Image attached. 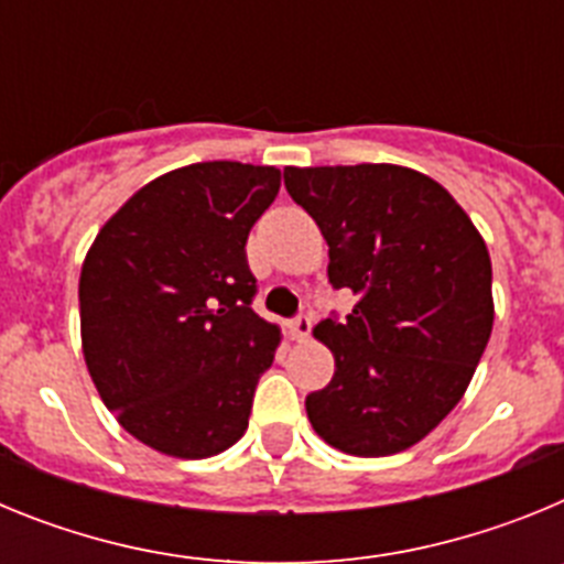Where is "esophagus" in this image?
Here are the masks:
<instances>
[{"instance_id":"34e87169","label":"esophagus","mask_w":564,"mask_h":564,"mask_svg":"<svg viewBox=\"0 0 564 564\" xmlns=\"http://www.w3.org/2000/svg\"><path fill=\"white\" fill-rule=\"evenodd\" d=\"M313 330V318L307 316V313H299L296 318H291V336L296 338V341H305L307 336H311Z\"/></svg>"}]
</instances>
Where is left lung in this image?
I'll return each instance as SVG.
<instances>
[{
	"mask_svg": "<svg viewBox=\"0 0 564 564\" xmlns=\"http://www.w3.org/2000/svg\"><path fill=\"white\" fill-rule=\"evenodd\" d=\"M285 188L327 239L333 291L356 296L313 330L336 358L305 398L313 430L356 457L410 449L455 410L491 336L486 242L441 183L392 163L288 166Z\"/></svg>",
	"mask_w": 564,
	"mask_h": 564,
	"instance_id": "8db88e82",
	"label": "left lung"
}]
</instances>
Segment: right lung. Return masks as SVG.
I'll list each match as a JSON object with an SVG mask.
<instances>
[{"label":"right lung","instance_id":"add662e5","mask_svg":"<svg viewBox=\"0 0 564 564\" xmlns=\"http://www.w3.org/2000/svg\"><path fill=\"white\" fill-rule=\"evenodd\" d=\"M273 166L174 169L101 228L82 268V341L107 410L152 449L212 457L248 430L279 327L251 302L246 242L273 203Z\"/></svg>","mask_w":564,"mask_h":564}]
</instances>
